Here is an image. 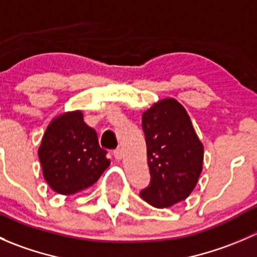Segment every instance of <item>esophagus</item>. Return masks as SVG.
<instances>
[{"mask_svg": "<svg viewBox=\"0 0 257 257\" xmlns=\"http://www.w3.org/2000/svg\"><path fill=\"white\" fill-rule=\"evenodd\" d=\"M114 158H115L116 160H120L121 158H123V155H124V153H123V149H121V148H118V149H115L114 150Z\"/></svg>", "mask_w": 257, "mask_h": 257, "instance_id": "1", "label": "esophagus"}]
</instances>
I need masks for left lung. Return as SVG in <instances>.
Masks as SVG:
<instances>
[{
    "label": "left lung",
    "mask_w": 257,
    "mask_h": 257,
    "mask_svg": "<svg viewBox=\"0 0 257 257\" xmlns=\"http://www.w3.org/2000/svg\"><path fill=\"white\" fill-rule=\"evenodd\" d=\"M148 165L152 181L141 198L158 209L185 200L203 172L204 145L185 108L164 98L143 113Z\"/></svg>",
    "instance_id": "8db88e82"
}]
</instances>
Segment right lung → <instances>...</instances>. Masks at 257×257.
<instances>
[{
	"label": "right lung",
	"instance_id": "obj_1",
	"mask_svg": "<svg viewBox=\"0 0 257 257\" xmlns=\"http://www.w3.org/2000/svg\"><path fill=\"white\" fill-rule=\"evenodd\" d=\"M97 133L83 119L82 110L54 116L38 148L43 178L62 195H73L97 183L110 165Z\"/></svg>",
	"mask_w": 257,
	"mask_h": 257
}]
</instances>
